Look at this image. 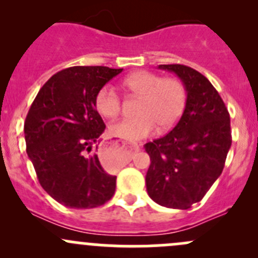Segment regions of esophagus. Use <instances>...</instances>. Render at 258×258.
<instances>
[{"label":"esophagus","instance_id":"1","mask_svg":"<svg viewBox=\"0 0 258 258\" xmlns=\"http://www.w3.org/2000/svg\"><path fill=\"white\" fill-rule=\"evenodd\" d=\"M140 150L137 145L132 146H121L117 142L107 144L100 148L98 157H100L101 163L107 168H116L121 165L126 163L130 158L132 157L134 153H136Z\"/></svg>","mask_w":258,"mask_h":258}]
</instances>
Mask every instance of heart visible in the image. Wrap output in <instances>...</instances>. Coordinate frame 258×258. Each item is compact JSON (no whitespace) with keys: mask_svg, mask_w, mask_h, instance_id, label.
<instances>
[{"mask_svg":"<svg viewBox=\"0 0 258 258\" xmlns=\"http://www.w3.org/2000/svg\"><path fill=\"white\" fill-rule=\"evenodd\" d=\"M123 87L140 97L136 118H122L111 124V135L124 141H137L153 134L156 126L166 131L181 118L187 103V91L177 79L151 71H136L123 80ZM95 107L105 117H114L121 110V97L116 88L105 85L95 96Z\"/></svg>","mask_w":258,"mask_h":258,"instance_id":"1","label":"heart"}]
</instances>
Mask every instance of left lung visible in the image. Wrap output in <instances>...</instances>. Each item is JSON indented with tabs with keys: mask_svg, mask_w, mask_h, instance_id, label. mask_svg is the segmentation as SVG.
<instances>
[{
	"mask_svg": "<svg viewBox=\"0 0 258 258\" xmlns=\"http://www.w3.org/2000/svg\"><path fill=\"white\" fill-rule=\"evenodd\" d=\"M175 72L187 91V103L172 131L145 145L151 158L148 196L161 206L187 210L204 199L225 167L232 144L230 113L216 88L184 64H160Z\"/></svg>",
	"mask_w": 258,
	"mask_h": 258,
	"instance_id": "left-lung-1",
	"label": "left lung"
}]
</instances>
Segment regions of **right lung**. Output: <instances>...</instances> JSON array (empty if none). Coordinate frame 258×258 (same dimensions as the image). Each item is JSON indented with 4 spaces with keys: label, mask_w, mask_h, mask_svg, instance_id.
<instances>
[{
    "label": "right lung",
    "mask_w": 258,
    "mask_h": 258,
    "mask_svg": "<svg viewBox=\"0 0 258 258\" xmlns=\"http://www.w3.org/2000/svg\"><path fill=\"white\" fill-rule=\"evenodd\" d=\"M122 69L75 66L41 87L25 121L26 151L42 188L70 209H95L110 201L116 176L108 175L92 145L105 131L95 96Z\"/></svg>",
    "instance_id": "1"
}]
</instances>
